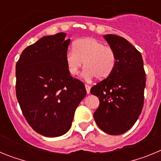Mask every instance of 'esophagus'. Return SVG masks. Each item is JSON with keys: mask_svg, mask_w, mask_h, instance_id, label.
<instances>
[{"mask_svg": "<svg viewBox=\"0 0 161 161\" xmlns=\"http://www.w3.org/2000/svg\"><path fill=\"white\" fill-rule=\"evenodd\" d=\"M85 89H86V92H87L88 94H89V93H90V89H91L90 86L88 85H85Z\"/></svg>", "mask_w": 161, "mask_h": 161, "instance_id": "34e87169", "label": "esophagus"}]
</instances>
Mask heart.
Returning a JSON list of instances; mask_svg holds the SVG:
<instances>
[{
    "label": "heart",
    "mask_w": 161,
    "mask_h": 161,
    "mask_svg": "<svg viewBox=\"0 0 161 161\" xmlns=\"http://www.w3.org/2000/svg\"><path fill=\"white\" fill-rule=\"evenodd\" d=\"M68 70L72 76L79 73L84 64L86 67L83 77L91 80L97 77L104 80L112 73L116 64V55L113 48L94 38L78 39L73 49L68 50L65 55Z\"/></svg>",
    "instance_id": "b5f03b06"
}]
</instances>
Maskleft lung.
I'll use <instances>...</instances> for the list:
<instances>
[{
    "instance_id": "1",
    "label": "left lung",
    "mask_w": 161,
    "mask_h": 161,
    "mask_svg": "<svg viewBox=\"0 0 161 161\" xmlns=\"http://www.w3.org/2000/svg\"><path fill=\"white\" fill-rule=\"evenodd\" d=\"M116 55L112 73L92 87L100 105L93 114L104 132L118 136L131 128L143 106L146 74L140 52L130 42L115 35L104 36Z\"/></svg>"
}]
</instances>
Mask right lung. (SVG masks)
<instances>
[{"label": "right lung", "mask_w": 161, "mask_h": 161, "mask_svg": "<svg viewBox=\"0 0 161 161\" xmlns=\"http://www.w3.org/2000/svg\"><path fill=\"white\" fill-rule=\"evenodd\" d=\"M65 33L47 35L22 52L16 64V94L26 121L37 133L58 137L68 132L74 114L86 95L73 79L65 55L70 38Z\"/></svg>", "instance_id": "1"}]
</instances>
